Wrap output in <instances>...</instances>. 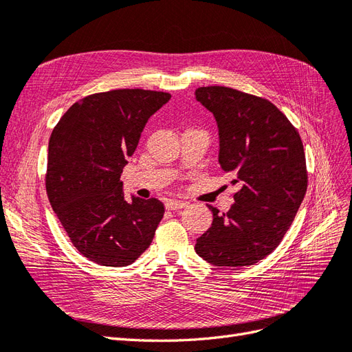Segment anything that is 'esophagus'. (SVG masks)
I'll return each mask as SVG.
<instances>
[{
    "label": "esophagus",
    "instance_id": "1",
    "mask_svg": "<svg viewBox=\"0 0 352 352\" xmlns=\"http://www.w3.org/2000/svg\"><path fill=\"white\" fill-rule=\"evenodd\" d=\"M188 204L183 202V200H168L166 202V209L169 210H178V209H183L186 208Z\"/></svg>",
    "mask_w": 352,
    "mask_h": 352
}]
</instances>
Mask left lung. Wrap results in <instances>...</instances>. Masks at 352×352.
Masks as SVG:
<instances>
[{
  "label": "left lung",
  "mask_w": 352,
  "mask_h": 352,
  "mask_svg": "<svg viewBox=\"0 0 352 352\" xmlns=\"http://www.w3.org/2000/svg\"><path fill=\"white\" fill-rule=\"evenodd\" d=\"M196 100L218 125V162L242 188L227 214L196 240V252L215 267L242 268L264 259L282 242L302 204L308 177L302 140L265 98L228 87H200Z\"/></svg>",
  "instance_id": "obj_1"
}]
</instances>
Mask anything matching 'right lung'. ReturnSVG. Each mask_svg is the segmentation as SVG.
<instances>
[{
    "label": "right lung",
    "instance_id": "obj_1",
    "mask_svg": "<svg viewBox=\"0 0 352 352\" xmlns=\"http://www.w3.org/2000/svg\"><path fill=\"white\" fill-rule=\"evenodd\" d=\"M169 98L140 88L91 94L70 106L53 129L48 200L70 242L93 263L126 267L152 243L164 204L135 196L128 202L120 174L148 118Z\"/></svg>",
    "mask_w": 352,
    "mask_h": 352
}]
</instances>
